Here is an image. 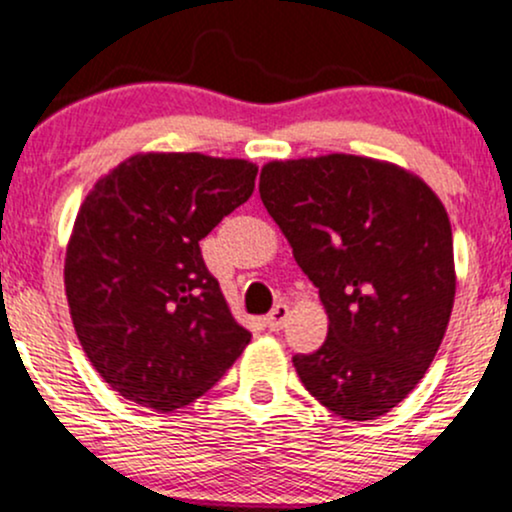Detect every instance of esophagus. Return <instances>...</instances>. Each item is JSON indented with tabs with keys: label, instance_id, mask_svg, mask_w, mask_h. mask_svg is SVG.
Segmentation results:
<instances>
[{
	"label": "esophagus",
	"instance_id": "esophagus-1",
	"mask_svg": "<svg viewBox=\"0 0 512 512\" xmlns=\"http://www.w3.org/2000/svg\"><path fill=\"white\" fill-rule=\"evenodd\" d=\"M286 318H289V306H286V303H277V306L272 308V313L265 318V325L269 330H279L286 323Z\"/></svg>",
	"mask_w": 512,
	"mask_h": 512
}]
</instances>
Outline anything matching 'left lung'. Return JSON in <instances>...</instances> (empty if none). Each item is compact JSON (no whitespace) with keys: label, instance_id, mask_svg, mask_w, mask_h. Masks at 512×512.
I'll list each match as a JSON object with an SVG mask.
<instances>
[{"label":"left lung","instance_id":"left-lung-1","mask_svg":"<svg viewBox=\"0 0 512 512\" xmlns=\"http://www.w3.org/2000/svg\"><path fill=\"white\" fill-rule=\"evenodd\" d=\"M260 196L328 313L323 345L294 355L303 386L345 420L389 413L428 372L452 316L445 206L418 174L345 153L267 162Z\"/></svg>","mask_w":512,"mask_h":512}]
</instances>
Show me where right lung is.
I'll list each match as a JSON object with an SVG mask.
<instances>
[{"label": "right lung", "mask_w": 512, "mask_h": 512, "mask_svg": "<svg viewBox=\"0 0 512 512\" xmlns=\"http://www.w3.org/2000/svg\"><path fill=\"white\" fill-rule=\"evenodd\" d=\"M257 165L138 153L97 179L65 252V296L84 355L138 406H189L250 342L199 240L252 196Z\"/></svg>", "instance_id": "add662e5"}]
</instances>
